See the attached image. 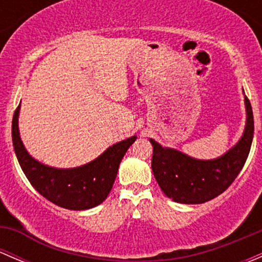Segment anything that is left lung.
I'll use <instances>...</instances> for the list:
<instances>
[{
	"label": "left lung",
	"mask_w": 262,
	"mask_h": 262,
	"mask_svg": "<svg viewBox=\"0 0 262 262\" xmlns=\"http://www.w3.org/2000/svg\"><path fill=\"white\" fill-rule=\"evenodd\" d=\"M245 104L247 121L244 136L236 146L216 160H195L149 139L153 146V175L166 196L182 204H202L231 186L244 167L253 138V114L247 96Z\"/></svg>",
	"instance_id": "obj_1"
}]
</instances>
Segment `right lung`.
<instances>
[{"label":"right lung","instance_id":"1","mask_svg":"<svg viewBox=\"0 0 262 262\" xmlns=\"http://www.w3.org/2000/svg\"><path fill=\"white\" fill-rule=\"evenodd\" d=\"M20 105L12 118V143L24 173L34 189L58 207L84 210L101 204L114 184L119 165L137 137L107 148L100 157L76 168H53L34 160L24 147L18 134L17 116Z\"/></svg>","mask_w":262,"mask_h":262}]
</instances>
